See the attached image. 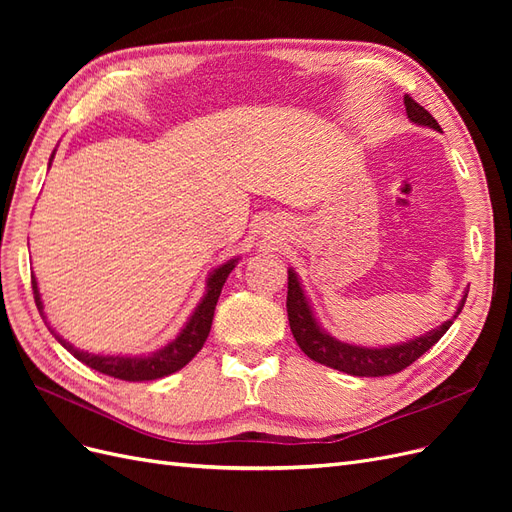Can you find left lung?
<instances>
[{
	"instance_id": "8db88e82",
	"label": "left lung",
	"mask_w": 512,
	"mask_h": 512,
	"mask_svg": "<svg viewBox=\"0 0 512 512\" xmlns=\"http://www.w3.org/2000/svg\"><path fill=\"white\" fill-rule=\"evenodd\" d=\"M406 113L408 117L418 123V126H429L433 130H440L438 121L431 117L429 111L418 104L410 94L404 96ZM468 299V290L463 294V299L457 307V314L463 309V303ZM286 309H288V322L290 331L297 339L299 348L309 356V359L333 367L337 371H346L350 376H365V378H378V376H391L397 371L406 369L412 365L418 356H423L433 344H438V339L448 331L453 320H446L442 327L429 331L427 335H421L412 339L408 344L389 346V348H361L342 344L333 339L331 335L320 329L316 322L312 307H309L305 294L301 290V284L297 275L288 271V297H286ZM455 314V316H457Z\"/></svg>"
}]
</instances>
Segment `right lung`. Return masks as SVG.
<instances>
[{
    "label": "right lung",
    "mask_w": 512,
    "mask_h": 512,
    "mask_svg": "<svg viewBox=\"0 0 512 512\" xmlns=\"http://www.w3.org/2000/svg\"><path fill=\"white\" fill-rule=\"evenodd\" d=\"M237 260H230L220 269H215L207 282V294L205 299L200 301V305L194 309L192 318L185 324V329L177 335L175 342H170L166 348L153 352L151 356H100V354H89L76 350L72 344H68L64 337H59L53 329L51 333L55 335L57 342L64 346L70 354H74L76 359L85 363L87 367L100 371V374H106L111 378H119L126 382H145V380H158L168 374H175L181 367L188 365L194 356L203 348L207 342V335L211 331V322H213V312L215 305H218L222 286L226 282V277L230 271L235 269ZM32 290H34V299L38 305V312L42 314V301H40V292L36 277H32Z\"/></svg>",
    "instance_id": "add662e5"
}]
</instances>
